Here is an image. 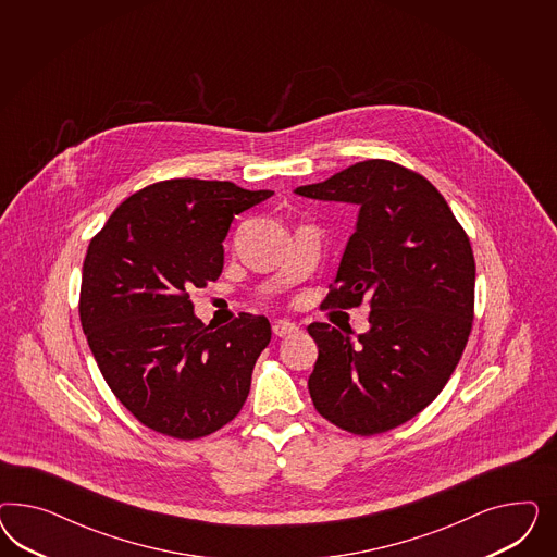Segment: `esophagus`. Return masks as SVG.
Instances as JSON below:
<instances>
[{
    "label": "esophagus",
    "mask_w": 557,
    "mask_h": 557,
    "mask_svg": "<svg viewBox=\"0 0 557 557\" xmlns=\"http://www.w3.org/2000/svg\"><path fill=\"white\" fill-rule=\"evenodd\" d=\"M271 331H273L275 337H287V335H294L298 331V324L292 321H273Z\"/></svg>",
    "instance_id": "1"
}]
</instances>
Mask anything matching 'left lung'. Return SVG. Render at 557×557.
I'll use <instances>...</instances> for the list:
<instances>
[{
	"label": "left lung",
	"instance_id": "left-lung-1",
	"mask_svg": "<svg viewBox=\"0 0 557 557\" xmlns=\"http://www.w3.org/2000/svg\"><path fill=\"white\" fill-rule=\"evenodd\" d=\"M312 200L359 206L326 308L370 298V331L354 337L312 322L319 359L308 377L314 408L370 437L410 421L456 370L473 321L475 261L451 208L421 173L386 159L296 187Z\"/></svg>",
	"mask_w": 557,
	"mask_h": 557
}]
</instances>
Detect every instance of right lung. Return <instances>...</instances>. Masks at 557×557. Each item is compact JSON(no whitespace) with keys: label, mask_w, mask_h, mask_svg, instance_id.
<instances>
[{"label":"right lung","mask_w":557,"mask_h":557,"mask_svg":"<svg viewBox=\"0 0 557 557\" xmlns=\"http://www.w3.org/2000/svg\"><path fill=\"white\" fill-rule=\"evenodd\" d=\"M271 196L231 182H157L120 203L87 247L79 319L89 349L120 403L161 435L206 437L249 396L270 321L243 312L206 326L189 289L219 280L231 222Z\"/></svg>","instance_id":"obj_1"}]
</instances>
